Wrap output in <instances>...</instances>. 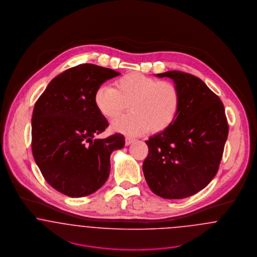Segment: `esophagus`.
<instances>
[{
    "label": "esophagus",
    "instance_id": "esophagus-1",
    "mask_svg": "<svg viewBox=\"0 0 257 257\" xmlns=\"http://www.w3.org/2000/svg\"><path fill=\"white\" fill-rule=\"evenodd\" d=\"M134 142H135V139H134V138H132V137H125V145H126V146L131 145V144L134 143Z\"/></svg>",
    "mask_w": 257,
    "mask_h": 257
}]
</instances>
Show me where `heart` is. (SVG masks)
I'll return each instance as SVG.
<instances>
[{
    "label": "heart",
    "mask_w": 257,
    "mask_h": 257,
    "mask_svg": "<svg viewBox=\"0 0 257 257\" xmlns=\"http://www.w3.org/2000/svg\"><path fill=\"white\" fill-rule=\"evenodd\" d=\"M99 112L114 119L130 106L132 113L116 119L112 130L127 135L157 134L167 130L176 120L181 94L174 83L160 81L139 72L124 74L115 81V89L99 87L95 93Z\"/></svg>",
    "instance_id": "b5f03b06"
}]
</instances>
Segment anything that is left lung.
<instances>
[{
  "instance_id": "obj_1",
  "label": "left lung",
  "mask_w": 257,
  "mask_h": 257,
  "mask_svg": "<svg viewBox=\"0 0 257 257\" xmlns=\"http://www.w3.org/2000/svg\"><path fill=\"white\" fill-rule=\"evenodd\" d=\"M181 94L174 122L145 141L149 154L143 173L151 190L165 199H182L208 186L218 170L228 123L219 97L198 77L171 70Z\"/></svg>"
}]
</instances>
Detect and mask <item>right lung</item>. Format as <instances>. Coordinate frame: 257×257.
Here are the masks:
<instances>
[{"label":"right lung","mask_w":257,"mask_h":257,"mask_svg":"<svg viewBox=\"0 0 257 257\" xmlns=\"http://www.w3.org/2000/svg\"><path fill=\"white\" fill-rule=\"evenodd\" d=\"M118 75L93 64L68 68L51 80L35 104L34 159L45 181L69 197L100 189L108 179L111 153L124 146L121 134L96 138L108 122L95 105V91Z\"/></svg>","instance_id":"obj_1"}]
</instances>
